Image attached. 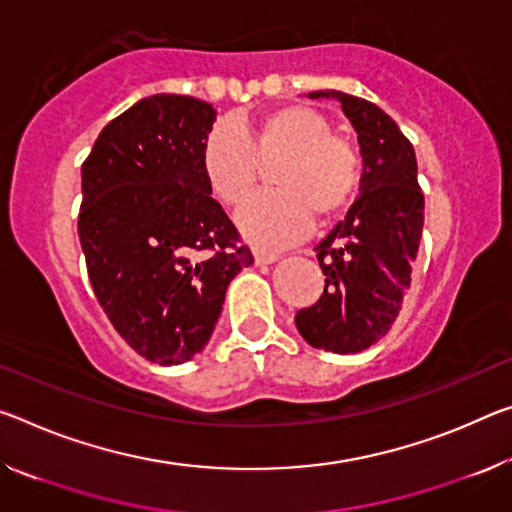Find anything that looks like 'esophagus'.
Listing matches in <instances>:
<instances>
[{"label": "esophagus", "mask_w": 512, "mask_h": 512, "mask_svg": "<svg viewBox=\"0 0 512 512\" xmlns=\"http://www.w3.org/2000/svg\"><path fill=\"white\" fill-rule=\"evenodd\" d=\"M278 257L280 255L278 253H271V250H262V248L255 250V262L257 264H273Z\"/></svg>", "instance_id": "34e87169"}]
</instances>
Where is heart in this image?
<instances>
[{"label":"heart","instance_id":"obj_1","mask_svg":"<svg viewBox=\"0 0 512 512\" xmlns=\"http://www.w3.org/2000/svg\"><path fill=\"white\" fill-rule=\"evenodd\" d=\"M202 173L214 196L239 207L253 196L262 164H275L278 191L248 202L239 227L262 246H287L307 232L312 216L332 221L351 205L362 159L351 139L307 104H282L253 123L218 120L202 143Z\"/></svg>","mask_w":512,"mask_h":512}]
</instances>
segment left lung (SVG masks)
Here are the masks:
<instances>
[{
  "label": "left lung",
  "mask_w": 512,
  "mask_h": 512,
  "mask_svg": "<svg viewBox=\"0 0 512 512\" xmlns=\"http://www.w3.org/2000/svg\"><path fill=\"white\" fill-rule=\"evenodd\" d=\"M335 97L358 132L362 152L360 198L344 221L316 246L326 287L314 305L296 312V328L314 348L360 353L387 335L410 289L424 227V193L412 143L387 113L362 97Z\"/></svg>",
  "instance_id": "left-lung-1"
}]
</instances>
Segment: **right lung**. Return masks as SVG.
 Returning <instances> with one entry per match:
<instances>
[{
	"mask_svg": "<svg viewBox=\"0 0 512 512\" xmlns=\"http://www.w3.org/2000/svg\"><path fill=\"white\" fill-rule=\"evenodd\" d=\"M214 120L196 97H145L81 164L77 230L97 303L136 353L166 367L207 346L227 285L255 262L202 173Z\"/></svg>",
	"mask_w": 512,
	"mask_h": 512,
	"instance_id": "1",
	"label": "right lung"
}]
</instances>
